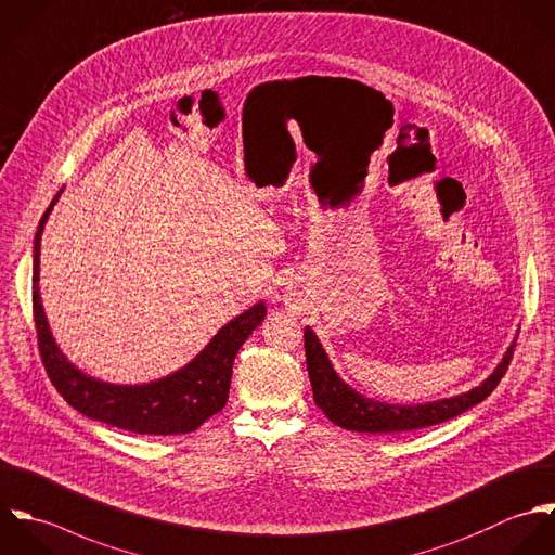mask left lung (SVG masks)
I'll return each mask as SVG.
<instances>
[{
    "instance_id": "1",
    "label": "left lung",
    "mask_w": 555,
    "mask_h": 555,
    "mask_svg": "<svg viewBox=\"0 0 555 555\" xmlns=\"http://www.w3.org/2000/svg\"><path fill=\"white\" fill-rule=\"evenodd\" d=\"M304 338H306V343H304L306 345V364H308V374H310V383H312V391H314V402L323 409V413L336 426L358 430V433L415 430V428L441 424L454 415H461L463 411L482 402L498 387V383L502 380V376L508 370L515 347H517V345H511L502 364L493 370V374L485 383H480L478 387H474L461 396H452V398H443V400H435V402H426V404H389V402L372 400V398L358 393L356 389H351L336 374L327 353L323 351L319 338L314 336V332L310 327H306Z\"/></svg>"
}]
</instances>
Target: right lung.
<instances>
[{
    "label": "right lung",
    "mask_w": 555,
    "mask_h": 555,
    "mask_svg": "<svg viewBox=\"0 0 555 555\" xmlns=\"http://www.w3.org/2000/svg\"><path fill=\"white\" fill-rule=\"evenodd\" d=\"M60 193L62 189L55 193L53 202L40 217L34 236L31 275V308L38 351L51 383L79 413L112 424L116 428L133 430L140 435H179L195 430L210 415L219 413L225 406L234 358L243 343L249 338V334L264 321V304H256L254 308L223 325L193 362L166 378L144 385H112L83 374L57 349L38 295L40 236Z\"/></svg>",
    "instance_id": "1"
}]
</instances>
